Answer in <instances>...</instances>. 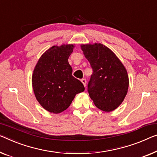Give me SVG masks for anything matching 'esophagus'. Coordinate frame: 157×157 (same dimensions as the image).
I'll return each instance as SVG.
<instances>
[{"label":"esophagus","instance_id":"34e87169","mask_svg":"<svg viewBox=\"0 0 157 157\" xmlns=\"http://www.w3.org/2000/svg\"><path fill=\"white\" fill-rule=\"evenodd\" d=\"M81 82H82V84L84 85V86H86V80L85 79H81Z\"/></svg>","mask_w":157,"mask_h":157}]
</instances>
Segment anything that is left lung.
<instances>
[{
	"instance_id": "8db88e82",
	"label": "left lung",
	"mask_w": 157,
	"mask_h": 157,
	"mask_svg": "<svg viewBox=\"0 0 157 157\" xmlns=\"http://www.w3.org/2000/svg\"><path fill=\"white\" fill-rule=\"evenodd\" d=\"M92 68L87 85L90 97L98 109L109 112L120 106L127 94L126 69L112 51L101 44L81 46Z\"/></svg>"
}]
</instances>
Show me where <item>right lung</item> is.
Instances as JSON below:
<instances>
[{
    "instance_id": "1",
    "label": "right lung",
    "mask_w": 157,
    "mask_h": 157,
    "mask_svg": "<svg viewBox=\"0 0 157 157\" xmlns=\"http://www.w3.org/2000/svg\"><path fill=\"white\" fill-rule=\"evenodd\" d=\"M74 45L53 46L39 58L32 75V86L37 101L51 113H59L71 104L77 94L85 91L72 76L68 63Z\"/></svg>"
}]
</instances>
